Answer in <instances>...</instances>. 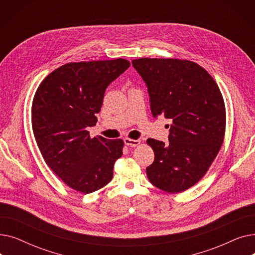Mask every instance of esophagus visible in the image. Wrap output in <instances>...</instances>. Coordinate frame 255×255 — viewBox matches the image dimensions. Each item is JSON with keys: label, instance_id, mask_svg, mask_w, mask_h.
Listing matches in <instances>:
<instances>
[{"label": "esophagus", "instance_id": "obj_1", "mask_svg": "<svg viewBox=\"0 0 255 255\" xmlns=\"http://www.w3.org/2000/svg\"><path fill=\"white\" fill-rule=\"evenodd\" d=\"M124 142L128 146H137V145H139L140 140L139 139H132V138L126 137V138H124Z\"/></svg>", "mask_w": 255, "mask_h": 255}]
</instances>
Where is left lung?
I'll return each instance as SVG.
<instances>
[{"instance_id": "obj_1", "label": "left lung", "mask_w": 255, "mask_h": 255, "mask_svg": "<svg viewBox=\"0 0 255 255\" xmlns=\"http://www.w3.org/2000/svg\"><path fill=\"white\" fill-rule=\"evenodd\" d=\"M132 65L148 87L153 117L171 122L168 143L146 140L155 154L146 176L159 189L183 192L206 175L220 151L226 124L222 94L208 71L188 60L141 58Z\"/></svg>"}]
</instances>
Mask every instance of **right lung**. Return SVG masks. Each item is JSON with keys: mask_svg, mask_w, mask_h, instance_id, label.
Listing matches in <instances>:
<instances>
[{"mask_svg": "<svg viewBox=\"0 0 255 255\" xmlns=\"http://www.w3.org/2000/svg\"><path fill=\"white\" fill-rule=\"evenodd\" d=\"M125 59L67 63L39 85L32 128L46 164L70 188L91 193L109 184L123 154L122 139L91 137L106 88L127 70Z\"/></svg>", "mask_w": 255, "mask_h": 255, "instance_id": "1", "label": "right lung"}]
</instances>
